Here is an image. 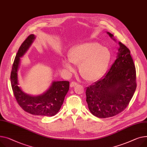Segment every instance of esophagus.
<instances>
[{
    "instance_id": "obj_1",
    "label": "esophagus",
    "mask_w": 147,
    "mask_h": 147,
    "mask_svg": "<svg viewBox=\"0 0 147 147\" xmlns=\"http://www.w3.org/2000/svg\"><path fill=\"white\" fill-rule=\"evenodd\" d=\"M77 85V83L76 82H72L70 83V87H75Z\"/></svg>"
}]
</instances>
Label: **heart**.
<instances>
[{"instance_id": "heart-1", "label": "heart", "mask_w": 147, "mask_h": 147, "mask_svg": "<svg viewBox=\"0 0 147 147\" xmlns=\"http://www.w3.org/2000/svg\"><path fill=\"white\" fill-rule=\"evenodd\" d=\"M111 54L108 48L96 42H85L76 45L68 53L67 59H63V66L69 73L74 71L71 63L79 65L80 75L85 80H98L105 73Z\"/></svg>"}]
</instances>
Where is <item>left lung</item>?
Listing matches in <instances>:
<instances>
[{"label": "left lung", "mask_w": 147, "mask_h": 147, "mask_svg": "<svg viewBox=\"0 0 147 147\" xmlns=\"http://www.w3.org/2000/svg\"><path fill=\"white\" fill-rule=\"evenodd\" d=\"M107 34L116 41L112 34ZM118 44L117 58L109 71L86 89L89 109L99 118H110L122 112L136 90V70L130 51L121 42Z\"/></svg>", "instance_id": "1"}]
</instances>
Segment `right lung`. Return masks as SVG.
<instances>
[{
  "mask_svg": "<svg viewBox=\"0 0 147 147\" xmlns=\"http://www.w3.org/2000/svg\"><path fill=\"white\" fill-rule=\"evenodd\" d=\"M35 39L34 34L29 35L19 47L12 65L11 86L18 103L25 112L34 115L53 116L61 108L69 90V82L54 81L45 92L38 96L28 94L18 86V71L20 58L26 53Z\"/></svg>",
  "mask_w": 147,
  "mask_h": 147,
  "instance_id": "right-lung-1",
  "label": "right lung"
}]
</instances>
